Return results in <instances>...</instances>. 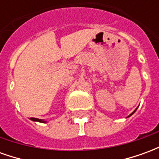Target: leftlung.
<instances>
[{
    "label": "left lung",
    "mask_w": 159,
    "mask_h": 159,
    "mask_svg": "<svg viewBox=\"0 0 159 159\" xmlns=\"http://www.w3.org/2000/svg\"><path fill=\"white\" fill-rule=\"evenodd\" d=\"M136 110H137V108H136V109H135V110L134 111H133V112H132V113L130 114V115H129V117H130V116H131V115H132V114H134V112H135V111H136Z\"/></svg>",
    "instance_id": "8db88e82"
}]
</instances>
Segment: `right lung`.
Instances as JSON below:
<instances>
[{
    "label": "right lung",
    "mask_w": 159,
    "mask_h": 159,
    "mask_svg": "<svg viewBox=\"0 0 159 159\" xmlns=\"http://www.w3.org/2000/svg\"><path fill=\"white\" fill-rule=\"evenodd\" d=\"M30 119L32 120V121H35V122H40V123H46L45 121H43V120L38 119V118H35V117H31Z\"/></svg>",
    "instance_id": "1"
}]
</instances>
